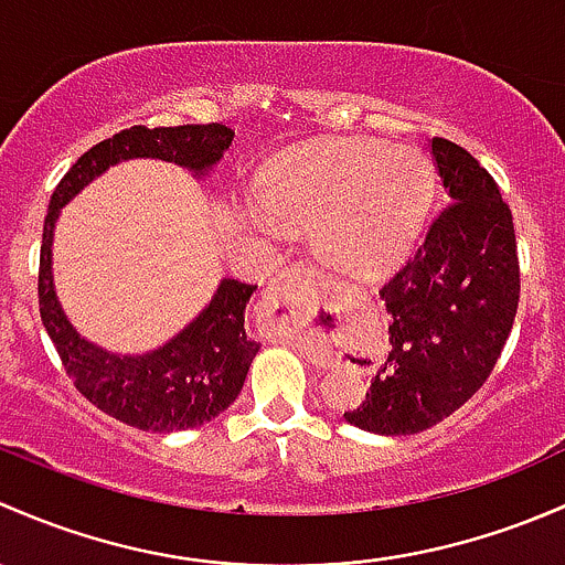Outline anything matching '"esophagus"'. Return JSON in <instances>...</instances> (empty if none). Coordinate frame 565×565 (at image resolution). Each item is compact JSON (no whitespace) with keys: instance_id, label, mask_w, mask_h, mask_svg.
<instances>
[{"instance_id":"obj_1","label":"esophagus","mask_w":565,"mask_h":565,"mask_svg":"<svg viewBox=\"0 0 565 565\" xmlns=\"http://www.w3.org/2000/svg\"><path fill=\"white\" fill-rule=\"evenodd\" d=\"M318 271L312 269L310 264H294L290 269H285L280 277H277L275 285H271L269 294V310L277 312L282 307L296 305V301L305 299L307 294L316 290Z\"/></svg>"}]
</instances>
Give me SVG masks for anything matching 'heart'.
Instances as JSON below:
<instances>
[{
	"mask_svg": "<svg viewBox=\"0 0 565 565\" xmlns=\"http://www.w3.org/2000/svg\"><path fill=\"white\" fill-rule=\"evenodd\" d=\"M433 179L408 149L331 141L285 154L266 171L258 198L271 220L316 225V249L348 275L386 269L422 225Z\"/></svg>",
	"mask_w": 565,
	"mask_h": 565,
	"instance_id": "b5f03b06",
	"label": "heart"
}]
</instances>
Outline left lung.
<instances>
[{"label": "left lung", "mask_w": 565, "mask_h": 565, "mask_svg": "<svg viewBox=\"0 0 565 565\" xmlns=\"http://www.w3.org/2000/svg\"><path fill=\"white\" fill-rule=\"evenodd\" d=\"M429 147L449 206L381 288L386 356L367 399L345 413L375 435L422 433L462 408L495 367L520 301L514 223L495 179L446 138Z\"/></svg>", "instance_id": "1"}]
</instances>
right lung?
Listing matches in <instances>:
<instances>
[{
	"instance_id": "obj_1",
	"label": "right lung",
	"mask_w": 565,
	"mask_h": 565,
	"mask_svg": "<svg viewBox=\"0 0 565 565\" xmlns=\"http://www.w3.org/2000/svg\"><path fill=\"white\" fill-rule=\"evenodd\" d=\"M234 130L217 121L179 127L136 125L121 130L75 160L56 184L45 214L38 277L45 331L54 340L75 388L103 413L147 433L201 427L239 397L249 364L260 348V342L244 331V310L258 285L220 280L212 301L166 345L136 356L110 353L81 337L56 299L51 271L56 220L62 206L110 166L149 157L188 168L195 179H206L228 152Z\"/></svg>"
}]
</instances>
